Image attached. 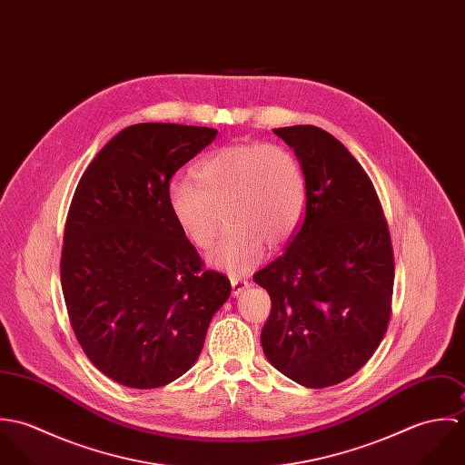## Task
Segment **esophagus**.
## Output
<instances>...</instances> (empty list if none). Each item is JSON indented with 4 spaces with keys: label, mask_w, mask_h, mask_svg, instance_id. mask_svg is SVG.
I'll return each mask as SVG.
<instances>
[{
    "label": "esophagus",
    "mask_w": 465,
    "mask_h": 465,
    "mask_svg": "<svg viewBox=\"0 0 465 465\" xmlns=\"http://www.w3.org/2000/svg\"><path fill=\"white\" fill-rule=\"evenodd\" d=\"M231 286H232V295L238 297L243 290L249 288V281L243 277H238V275H231Z\"/></svg>",
    "instance_id": "obj_1"
}]
</instances>
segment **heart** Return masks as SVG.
<instances>
[{"mask_svg": "<svg viewBox=\"0 0 465 465\" xmlns=\"http://www.w3.org/2000/svg\"><path fill=\"white\" fill-rule=\"evenodd\" d=\"M168 207L183 236L200 251L227 229L209 260L243 272L268 249L286 245L306 211V177L293 152L281 144H231L203 159L193 181L168 184ZM224 218H221V214Z\"/></svg>", "mask_w": 465, "mask_h": 465, "instance_id": "obj_1", "label": "heart"}]
</instances>
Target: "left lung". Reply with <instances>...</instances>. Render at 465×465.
Returning <instances> with one entry per match:
<instances>
[{
  "label": "left lung",
  "mask_w": 465,
  "mask_h": 465,
  "mask_svg": "<svg viewBox=\"0 0 465 465\" xmlns=\"http://www.w3.org/2000/svg\"><path fill=\"white\" fill-rule=\"evenodd\" d=\"M306 177V213L288 249L254 273L270 301L268 361L308 389L356 374L381 343L394 288L389 223L372 181L331 134L273 129Z\"/></svg>",
  "instance_id": "left-lung-1"
}]
</instances>
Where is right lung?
Here are the masks:
<instances>
[{"label": "right lung", "mask_w": 465, "mask_h": 465, "mask_svg": "<svg viewBox=\"0 0 465 465\" xmlns=\"http://www.w3.org/2000/svg\"><path fill=\"white\" fill-rule=\"evenodd\" d=\"M216 134L131 125L98 152L71 200L61 258L69 322L93 365L125 387L157 389L188 372L231 295L168 207L172 175Z\"/></svg>", "instance_id": "obj_1"}]
</instances>
